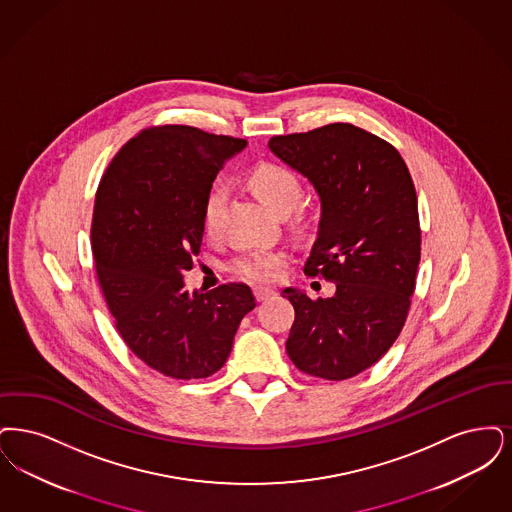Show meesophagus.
<instances>
[{
  "label": "esophagus",
  "mask_w": 512,
  "mask_h": 512,
  "mask_svg": "<svg viewBox=\"0 0 512 512\" xmlns=\"http://www.w3.org/2000/svg\"><path fill=\"white\" fill-rule=\"evenodd\" d=\"M277 292L273 289H267V287H256L254 289V296H256V300L258 302H264L267 298H271V296H275Z\"/></svg>",
  "instance_id": "34e87169"
}]
</instances>
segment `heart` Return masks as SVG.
<instances>
[{"mask_svg": "<svg viewBox=\"0 0 512 512\" xmlns=\"http://www.w3.org/2000/svg\"><path fill=\"white\" fill-rule=\"evenodd\" d=\"M248 187L252 189L256 199L260 200L269 212L277 216L289 214L302 197V187L298 178L287 168L271 162L258 164L248 174ZM223 199L225 197L220 187L212 189V193L208 195L204 204V214H202V225L206 233L214 231V223L222 208ZM283 262H285L283 252H275V250L248 252L231 262V271L250 283H269L277 279Z\"/></svg>", "mask_w": 512, "mask_h": 512, "instance_id": "b5f03b06", "label": "heart"}]
</instances>
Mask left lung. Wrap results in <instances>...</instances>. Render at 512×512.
<instances>
[{"mask_svg": "<svg viewBox=\"0 0 512 512\" xmlns=\"http://www.w3.org/2000/svg\"><path fill=\"white\" fill-rule=\"evenodd\" d=\"M269 151L308 179L321 202L304 273L333 281L331 298L287 287L292 363L327 380L356 377L396 342L421 260L417 193L400 153L352 124L277 135Z\"/></svg>", "mask_w": 512, "mask_h": 512, "instance_id": "obj_1", "label": "left lung"}]
</instances>
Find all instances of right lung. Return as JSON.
Returning a JSON list of instances; mask_svg holds the SVG:
<instances>
[{"instance_id":"1","label":"right lung","mask_w":512,"mask_h":512,"mask_svg":"<svg viewBox=\"0 0 512 512\" xmlns=\"http://www.w3.org/2000/svg\"><path fill=\"white\" fill-rule=\"evenodd\" d=\"M245 147L191 126L147 128L99 183L91 223L99 285L128 348L166 377L220 371L241 319L256 308L245 283L191 292L183 281L199 256L212 183Z\"/></svg>"}]
</instances>
